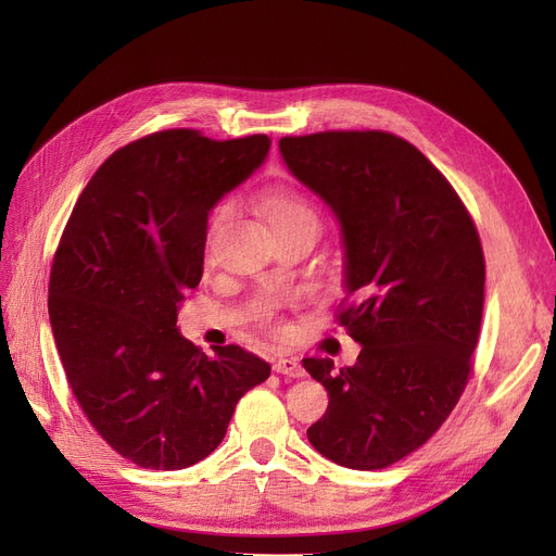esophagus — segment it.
Instances as JSON below:
<instances>
[{"label": "esophagus", "instance_id": "esophagus-1", "mask_svg": "<svg viewBox=\"0 0 556 556\" xmlns=\"http://www.w3.org/2000/svg\"><path fill=\"white\" fill-rule=\"evenodd\" d=\"M274 368H276V374H280L285 378H304V374H306L304 366L299 364L296 357H280L274 364Z\"/></svg>", "mask_w": 556, "mask_h": 556}]
</instances>
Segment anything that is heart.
<instances>
[{"label":"heart","instance_id":"heart-1","mask_svg":"<svg viewBox=\"0 0 556 556\" xmlns=\"http://www.w3.org/2000/svg\"><path fill=\"white\" fill-rule=\"evenodd\" d=\"M260 201H262V208L268 217V223H271V227H278V225L290 223V220H301V217L317 223L315 211L311 208L308 201H304L299 194L285 190V188H268L266 192H262Z\"/></svg>","mask_w":556,"mask_h":556}]
</instances>
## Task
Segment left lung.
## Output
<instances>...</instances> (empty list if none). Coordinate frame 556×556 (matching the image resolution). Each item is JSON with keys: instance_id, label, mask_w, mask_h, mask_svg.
<instances>
[{"instance_id": "1", "label": "left lung", "mask_w": 556, "mask_h": 556, "mask_svg": "<svg viewBox=\"0 0 556 556\" xmlns=\"http://www.w3.org/2000/svg\"><path fill=\"white\" fill-rule=\"evenodd\" d=\"M278 148L341 227L339 323L362 345L341 371L304 359L329 394L308 441L345 468H384L431 439L468 382L484 301L478 231L445 176L394 134L319 131Z\"/></svg>"}]
</instances>
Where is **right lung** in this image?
<instances>
[{
	"label": "right lung",
	"instance_id": "1",
	"mask_svg": "<svg viewBox=\"0 0 556 556\" xmlns=\"http://www.w3.org/2000/svg\"><path fill=\"white\" fill-rule=\"evenodd\" d=\"M271 139L166 129L99 166L66 223L48 317L66 380L99 435L143 468H188L223 443L239 399L271 376L252 352L204 355L178 311L204 274L208 215Z\"/></svg>",
	"mask_w": 556,
	"mask_h": 556
}]
</instances>
